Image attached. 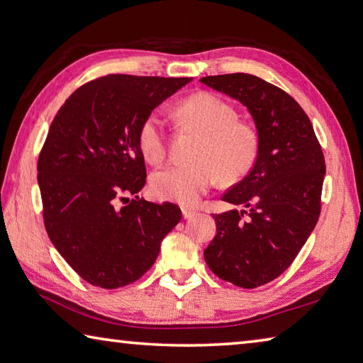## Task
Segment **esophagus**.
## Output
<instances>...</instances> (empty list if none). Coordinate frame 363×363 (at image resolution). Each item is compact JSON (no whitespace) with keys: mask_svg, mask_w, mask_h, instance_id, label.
<instances>
[{"mask_svg":"<svg viewBox=\"0 0 363 363\" xmlns=\"http://www.w3.org/2000/svg\"><path fill=\"white\" fill-rule=\"evenodd\" d=\"M195 214H196V211H195V210H192V208L182 206V218H184V219H190V218H194Z\"/></svg>","mask_w":363,"mask_h":363,"instance_id":"1","label":"esophagus"}]
</instances>
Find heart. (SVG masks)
Masks as SVG:
<instances>
[{"label": "heart", "instance_id": "b5f03b06", "mask_svg": "<svg viewBox=\"0 0 363 363\" xmlns=\"http://www.w3.org/2000/svg\"><path fill=\"white\" fill-rule=\"evenodd\" d=\"M182 125L201 134L195 163L168 164L152 176V192L162 200L194 205L218 177L235 182L247 176L257 157V134L248 123L237 121L229 102L211 93L190 96L177 107ZM138 144L144 158L160 163L167 153L164 121L157 112L147 115L138 131Z\"/></svg>", "mask_w": 363, "mask_h": 363}]
</instances>
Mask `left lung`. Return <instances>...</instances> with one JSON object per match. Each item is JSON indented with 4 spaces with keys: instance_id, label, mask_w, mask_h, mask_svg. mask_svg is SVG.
I'll return each mask as SVG.
<instances>
[{
    "instance_id": "left-lung-1",
    "label": "left lung",
    "mask_w": 363,
    "mask_h": 363,
    "mask_svg": "<svg viewBox=\"0 0 363 363\" xmlns=\"http://www.w3.org/2000/svg\"><path fill=\"white\" fill-rule=\"evenodd\" d=\"M201 83L248 108L257 131L255 167L223 195L240 210L214 214L205 261L219 279L256 288L291 266L320 216L325 158L309 116L284 89L248 73Z\"/></svg>"
}]
</instances>
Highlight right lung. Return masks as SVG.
I'll return each mask as SVG.
<instances>
[{
  "instance_id": "obj_1",
  "label": "right lung",
  "mask_w": 363,
  "mask_h": 363,
  "mask_svg": "<svg viewBox=\"0 0 363 363\" xmlns=\"http://www.w3.org/2000/svg\"><path fill=\"white\" fill-rule=\"evenodd\" d=\"M189 82L107 75L78 88L54 116L38 158L43 219L60 256L91 285L113 290L143 277L182 218L174 203L139 199L147 173L138 131Z\"/></svg>"
}]
</instances>
